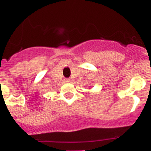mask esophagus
<instances>
[{"label": "esophagus", "mask_w": 151, "mask_h": 151, "mask_svg": "<svg viewBox=\"0 0 151 151\" xmlns=\"http://www.w3.org/2000/svg\"><path fill=\"white\" fill-rule=\"evenodd\" d=\"M65 82L66 83H69V82H71V79L70 78H65Z\"/></svg>", "instance_id": "34e87169"}]
</instances>
